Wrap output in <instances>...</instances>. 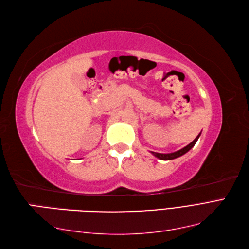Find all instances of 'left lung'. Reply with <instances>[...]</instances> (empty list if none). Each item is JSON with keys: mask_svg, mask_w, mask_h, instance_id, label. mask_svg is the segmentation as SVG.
Segmentation results:
<instances>
[{"mask_svg": "<svg viewBox=\"0 0 249 249\" xmlns=\"http://www.w3.org/2000/svg\"><path fill=\"white\" fill-rule=\"evenodd\" d=\"M199 135H201V133H199V134L196 137V139L195 141H193L192 142H190L189 144L188 145H186L185 148H183V149H180V150H178V151H177V152H173V153H168V154H162V153H156V152H151L152 153L155 157H157V159H160V160H174V159H178V157H179V156H181V155H184L185 153H187L188 151H189L193 145L196 144V142H197V139H198V137H199Z\"/></svg>", "mask_w": 249, "mask_h": 249, "instance_id": "left-lung-1", "label": "left lung"}]
</instances>
